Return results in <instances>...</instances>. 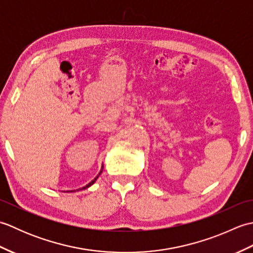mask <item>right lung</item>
I'll return each mask as SVG.
<instances>
[{
  "label": "right lung",
  "instance_id": "add662e5",
  "mask_svg": "<svg viewBox=\"0 0 253 253\" xmlns=\"http://www.w3.org/2000/svg\"><path fill=\"white\" fill-rule=\"evenodd\" d=\"M102 169H103V166H102ZM102 169L100 170V173H99V175H98V176H96V177H95V178H94V179H93L92 181H90V182H89V184H88L87 186H84V188H82V189H87V188H88V187H90L91 185H93V184H94V181H95L96 179H98V177H99V176H100V174L102 173ZM74 191H75V190H74Z\"/></svg>",
  "mask_w": 253,
  "mask_h": 253
}]
</instances>
